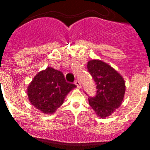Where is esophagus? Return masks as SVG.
Instances as JSON below:
<instances>
[{
    "mask_svg": "<svg viewBox=\"0 0 150 150\" xmlns=\"http://www.w3.org/2000/svg\"><path fill=\"white\" fill-rule=\"evenodd\" d=\"M74 84L76 85L77 88H81V84H80L79 80H76V81L74 82Z\"/></svg>",
    "mask_w": 150,
    "mask_h": 150,
    "instance_id": "esophagus-1",
    "label": "esophagus"
}]
</instances>
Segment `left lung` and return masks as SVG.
<instances>
[{
	"label": "left lung",
	"mask_w": 150,
	"mask_h": 150,
	"mask_svg": "<svg viewBox=\"0 0 150 150\" xmlns=\"http://www.w3.org/2000/svg\"><path fill=\"white\" fill-rule=\"evenodd\" d=\"M87 68L97 85L95 97L88 104L100 118H107L121 106L125 92V83L120 73L98 59L88 62Z\"/></svg>",
	"instance_id": "1"
}]
</instances>
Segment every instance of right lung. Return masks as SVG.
Returning <instances> with one entry per match:
<instances>
[{"mask_svg": "<svg viewBox=\"0 0 150 150\" xmlns=\"http://www.w3.org/2000/svg\"><path fill=\"white\" fill-rule=\"evenodd\" d=\"M74 88L76 86L67 83L62 72L49 67L34 76L28 86L27 95L36 109L45 114H52Z\"/></svg>", "mask_w": 150, "mask_h": 150, "instance_id": "obj_1", "label": "right lung"}]
</instances>
